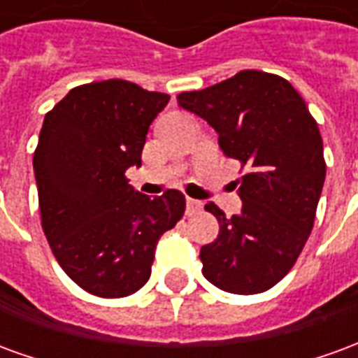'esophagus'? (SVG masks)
<instances>
[{"label": "esophagus", "instance_id": "1", "mask_svg": "<svg viewBox=\"0 0 358 358\" xmlns=\"http://www.w3.org/2000/svg\"><path fill=\"white\" fill-rule=\"evenodd\" d=\"M202 210V202H199V200L194 199H187V214L192 215L196 214V212H200Z\"/></svg>", "mask_w": 358, "mask_h": 358}]
</instances>
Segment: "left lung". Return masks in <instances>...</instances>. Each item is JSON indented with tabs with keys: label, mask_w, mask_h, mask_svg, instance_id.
<instances>
[{
	"label": "left lung",
	"mask_w": 358,
	"mask_h": 358,
	"mask_svg": "<svg viewBox=\"0 0 358 358\" xmlns=\"http://www.w3.org/2000/svg\"><path fill=\"white\" fill-rule=\"evenodd\" d=\"M183 110L217 133L227 158L247 167L239 214L208 202L220 233L200 248L202 273L235 295L273 287L293 268L313 231L326 179L320 129L285 78L241 71L224 83L177 96Z\"/></svg>",
	"instance_id": "1"
}]
</instances>
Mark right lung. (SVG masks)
<instances>
[{
  "instance_id": "1",
  "label": "right lung",
  "mask_w": 358,
  "mask_h": 358,
  "mask_svg": "<svg viewBox=\"0 0 358 358\" xmlns=\"http://www.w3.org/2000/svg\"><path fill=\"white\" fill-rule=\"evenodd\" d=\"M167 102L110 78L73 88L45 113L32 159L42 227L65 273L92 295L136 293L159 237L185 214L179 191L150 199L125 177L143 166L148 129Z\"/></svg>"
}]
</instances>
